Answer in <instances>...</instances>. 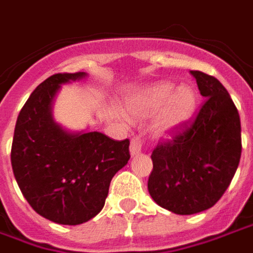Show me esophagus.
<instances>
[{
    "instance_id": "34e87169",
    "label": "esophagus",
    "mask_w": 253,
    "mask_h": 253,
    "mask_svg": "<svg viewBox=\"0 0 253 253\" xmlns=\"http://www.w3.org/2000/svg\"><path fill=\"white\" fill-rule=\"evenodd\" d=\"M141 150H142V141H141V137L134 135V137L131 138L130 153H131V156H137V154L141 153Z\"/></svg>"
}]
</instances>
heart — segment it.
I'll return each instance as SVG.
<instances>
[{"mask_svg": "<svg viewBox=\"0 0 253 253\" xmlns=\"http://www.w3.org/2000/svg\"><path fill=\"white\" fill-rule=\"evenodd\" d=\"M196 104L195 89L188 84L176 86L173 83H159L134 96L130 110L141 118L157 114L154 131L161 137H169L190 121Z\"/></svg>", "mask_w": 253, "mask_h": 253, "instance_id": "obj_1", "label": "heart"}]
</instances>
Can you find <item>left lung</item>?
I'll return each instance as SVG.
<instances>
[{"label": "left lung", "mask_w": 253, "mask_h": 253, "mask_svg": "<svg viewBox=\"0 0 253 253\" xmlns=\"http://www.w3.org/2000/svg\"><path fill=\"white\" fill-rule=\"evenodd\" d=\"M205 103L188 121L159 142L152 153L148 190L159 206L180 215L217 203L241 157V125L233 100L217 78L192 70Z\"/></svg>", "instance_id": "left-lung-1"}]
</instances>
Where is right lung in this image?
I'll list each match as a JSON object with an SVG mask.
<instances>
[{
    "label": "right lung",
    "mask_w": 253,
    "mask_h": 253,
    "mask_svg": "<svg viewBox=\"0 0 253 253\" xmlns=\"http://www.w3.org/2000/svg\"><path fill=\"white\" fill-rule=\"evenodd\" d=\"M85 73H58L31 93L14 127L10 161L23 195L39 215L80 225L104 206L112 177L130 160V141L97 131L70 134L52 121L61 84Z\"/></svg>",
    "instance_id": "right-lung-1"
}]
</instances>
